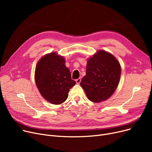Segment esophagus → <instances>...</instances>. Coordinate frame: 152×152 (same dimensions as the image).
Returning <instances> with one entry per match:
<instances>
[{
    "mask_svg": "<svg viewBox=\"0 0 152 152\" xmlns=\"http://www.w3.org/2000/svg\"><path fill=\"white\" fill-rule=\"evenodd\" d=\"M81 81V78L77 79L76 80V84H80Z\"/></svg>",
    "mask_w": 152,
    "mask_h": 152,
    "instance_id": "obj_1",
    "label": "esophagus"
}]
</instances>
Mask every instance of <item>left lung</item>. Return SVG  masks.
<instances>
[{"label": "left lung", "mask_w": 152, "mask_h": 152, "mask_svg": "<svg viewBox=\"0 0 152 152\" xmlns=\"http://www.w3.org/2000/svg\"><path fill=\"white\" fill-rule=\"evenodd\" d=\"M119 62L105 50H98L87 60L86 75L80 85L87 98L95 103L109 99L116 91L121 76Z\"/></svg>", "instance_id": "1"}]
</instances>
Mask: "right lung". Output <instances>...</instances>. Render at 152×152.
Instances as JSON below:
<instances>
[{
    "label": "right lung",
    "mask_w": 152,
    "mask_h": 152,
    "mask_svg": "<svg viewBox=\"0 0 152 152\" xmlns=\"http://www.w3.org/2000/svg\"><path fill=\"white\" fill-rule=\"evenodd\" d=\"M35 81L42 96L54 105L65 102L69 89L76 84L65 66V58L55 52L46 54L39 60L35 70Z\"/></svg>",
    "instance_id": "obj_1"
}]
</instances>
